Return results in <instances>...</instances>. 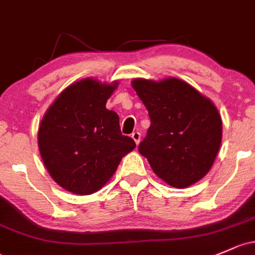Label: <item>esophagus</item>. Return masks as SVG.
<instances>
[{"instance_id": "obj_1", "label": "esophagus", "mask_w": 255, "mask_h": 255, "mask_svg": "<svg viewBox=\"0 0 255 255\" xmlns=\"http://www.w3.org/2000/svg\"><path fill=\"white\" fill-rule=\"evenodd\" d=\"M132 138H133V140L135 141L136 145H138L139 141H140V133H139V132H133L132 133Z\"/></svg>"}]
</instances>
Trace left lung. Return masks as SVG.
<instances>
[{"instance_id": "left-lung-1", "label": "left lung", "mask_w": 255, "mask_h": 255, "mask_svg": "<svg viewBox=\"0 0 255 255\" xmlns=\"http://www.w3.org/2000/svg\"><path fill=\"white\" fill-rule=\"evenodd\" d=\"M150 117L138 150L166 183L186 188L213 166L222 138L215 105L188 83L177 78L132 82Z\"/></svg>"}]
</instances>
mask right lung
I'll use <instances>...</instances> for the list:
<instances>
[{
    "instance_id": "add662e5",
    "label": "right lung",
    "mask_w": 255,
    "mask_h": 255,
    "mask_svg": "<svg viewBox=\"0 0 255 255\" xmlns=\"http://www.w3.org/2000/svg\"><path fill=\"white\" fill-rule=\"evenodd\" d=\"M117 82L87 78L69 85L49 107L37 133L47 171L66 191L87 195L111 178L126 154L135 148L121 133L119 115L106 109Z\"/></svg>"
}]
</instances>
